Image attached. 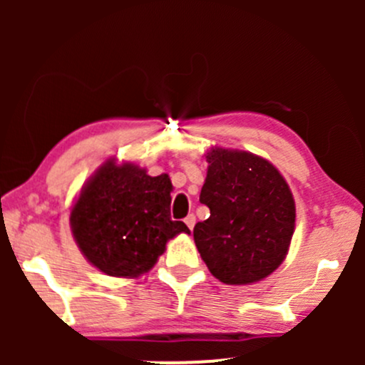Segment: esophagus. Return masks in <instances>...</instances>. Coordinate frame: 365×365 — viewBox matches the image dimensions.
Segmentation results:
<instances>
[{"label":"esophagus","instance_id":"obj_1","mask_svg":"<svg viewBox=\"0 0 365 365\" xmlns=\"http://www.w3.org/2000/svg\"><path fill=\"white\" fill-rule=\"evenodd\" d=\"M185 225L188 226V228H194V225H195V216L194 215H188L187 217H185Z\"/></svg>","mask_w":365,"mask_h":365}]
</instances>
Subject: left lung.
I'll use <instances>...</instances> for the list:
<instances>
[{"instance_id": "obj_1", "label": "left lung", "mask_w": 365, "mask_h": 365, "mask_svg": "<svg viewBox=\"0 0 365 365\" xmlns=\"http://www.w3.org/2000/svg\"><path fill=\"white\" fill-rule=\"evenodd\" d=\"M200 202L211 215L194 226L200 257L226 284H250L284 261L295 230V200L264 158L212 148Z\"/></svg>"}]
</instances>
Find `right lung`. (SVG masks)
<instances>
[{
	"mask_svg": "<svg viewBox=\"0 0 365 365\" xmlns=\"http://www.w3.org/2000/svg\"><path fill=\"white\" fill-rule=\"evenodd\" d=\"M171 180L150 177L133 163L108 159L82 187L70 212L81 252L108 276L137 278L165 252L166 242L190 233L170 217Z\"/></svg>",
	"mask_w": 365,
	"mask_h": 365,
	"instance_id": "add662e5",
	"label": "right lung"
}]
</instances>
